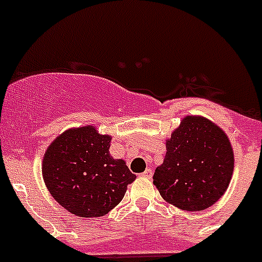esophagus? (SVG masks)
<instances>
[{
  "label": "esophagus",
  "instance_id": "34e87169",
  "mask_svg": "<svg viewBox=\"0 0 262 262\" xmlns=\"http://www.w3.org/2000/svg\"><path fill=\"white\" fill-rule=\"evenodd\" d=\"M140 176H142V177H144V178H152V169H149V168L145 169L144 172H143Z\"/></svg>",
  "mask_w": 262,
  "mask_h": 262
}]
</instances>
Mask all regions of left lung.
<instances>
[{
	"instance_id": "1",
	"label": "left lung",
	"mask_w": 262,
	"mask_h": 262,
	"mask_svg": "<svg viewBox=\"0 0 262 262\" xmlns=\"http://www.w3.org/2000/svg\"><path fill=\"white\" fill-rule=\"evenodd\" d=\"M233 151L221 127L189 115L166 140L164 163L154 184L166 202L185 211H202L226 193L233 173Z\"/></svg>"
}]
</instances>
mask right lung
<instances>
[{
    "mask_svg": "<svg viewBox=\"0 0 262 262\" xmlns=\"http://www.w3.org/2000/svg\"><path fill=\"white\" fill-rule=\"evenodd\" d=\"M110 135L94 126L69 128L46 151L41 173L51 195L81 217L103 216L123 200L135 181L126 161L110 156Z\"/></svg>",
    "mask_w": 262,
    "mask_h": 262,
    "instance_id": "obj_1",
    "label": "right lung"
}]
</instances>
